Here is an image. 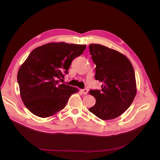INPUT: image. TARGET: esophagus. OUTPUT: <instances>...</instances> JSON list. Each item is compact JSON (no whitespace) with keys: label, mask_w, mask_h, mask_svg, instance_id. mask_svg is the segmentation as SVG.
Returning a JSON list of instances; mask_svg holds the SVG:
<instances>
[{"label":"esophagus","mask_w":160,"mask_h":160,"mask_svg":"<svg viewBox=\"0 0 160 160\" xmlns=\"http://www.w3.org/2000/svg\"><path fill=\"white\" fill-rule=\"evenodd\" d=\"M81 91L82 92V93H83L84 95L88 94V89H81Z\"/></svg>","instance_id":"1"}]
</instances>
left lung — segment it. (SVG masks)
<instances>
[{"instance_id": "left-lung-1", "label": "left lung", "mask_w": 160, "mask_h": 160, "mask_svg": "<svg viewBox=\"0 0 160 160\" xmlns=\"http://www.w3.org/2000/svg\"><path fill=\"white\" fill-rule=\"evenodd\" d=\"M89 48L96 65L95 78L103 83L101 90L89 91L96 103L89 111L99 119H113L129 108L136 95L133 67L117 51L99 44H90Z\"/></svg>"}]
</instances>
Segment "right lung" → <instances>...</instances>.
Segmentation results:
<instances>
[{
	"mask_svg": "<svg viewBox=\"0 0 160 160\" xmlns=\"http://www.w3.org/2000/svg\"><path fill=\"white\" fill-rule=\"evenodd\" d=\"M86 45L63 42L38 47L19 69L17 81L22 102L32 113L47 118L63 109L70 96L79 89L61 83L75 58Z\"/></svg>",
	"mask_w": 160,
	"mask_h": 160,
	"instance_id": "right-lung-1",
	"label": "right lung"
}]
</instances>
